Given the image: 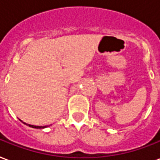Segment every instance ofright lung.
Segmentation results:
<instances>
[{
    "mask_svg": "<svg viewBox=\"0 0 160 160\" xmlns=\"http://www.w3.org/2000/svg\"><path fill=\"white\" fill-rule=\"evenodd\" d=\"M20 121L22 122V123H23L24 124H26V125H28V126H29V127H32V128H36V129H44L46 128V127H48V125H45V126H38V125H32V124H27V123H25V122H23V121H22V120L20 119Z\"/></svg>",
    "mask_w": 160,
    "mask_h": 160,
    "instance_id": "obj_1",
    "label": "right lung"
}]
</instances>
